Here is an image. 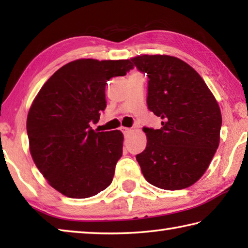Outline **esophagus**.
Returning <instances> with one entry per match:
<instances>
[{
  "instance_id": "1",
  "label": "esophagus",
  "mask_w": 248,
  "mask_h": 248,
  "mask_svg": "<svg viewBox=\"0 0 248 248\" xmlns=\"http://www.w3.org/2000/svg\"><path fill=\"white\" fill-rule=\"evenodd\" d=\"M121 130H123L124 134H129V133H131V131H132L131 128H121Z\"/></svg>"
}]
</instances>
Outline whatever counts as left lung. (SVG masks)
I'll return each mask as SVG.
<instances>
[{
  "label": "left lung",
  "instance_id": "left-lung-1",
  "mask_svg": "<svg viewBox=\"0 0 248 248\" xmlns=\"http://www.w3.org/2000/svg\"><path fill=\"white\" fill-rule=\"evenodd\" d=\"M146 73L150 111L161 128L143 127L148 143L137 161L148 182L166 190L184 189L207 170L220 142L222 117L215 96L186 62L170 56L132 58Z\"/></svg>",
  "mask_w": 248,
  "mask_h": 248
}]
</instances>
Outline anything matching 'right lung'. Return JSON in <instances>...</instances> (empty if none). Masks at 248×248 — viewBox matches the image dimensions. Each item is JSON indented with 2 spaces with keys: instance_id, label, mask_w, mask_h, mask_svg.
<instances>
[{
  "instance_id": "add662e5",
  "label": "right lung",
  "mask_w": 248,
  "mask_h": 248,
  "mask_svg": "<svg viewBox=\"0 0 248 248\" xmlns=\"http://www.w3.org/2000/svg\"><path fill=\"white\" fill-rule=\"evenodd\" d=\"M132 69L131 60L79 59L59 69L33 100L27 117L31 154L62 195L89 198L111 184L124 136L119 130L95 132L91 124L106 108L107 81Z\"/></svg>"
}]
</instances>
